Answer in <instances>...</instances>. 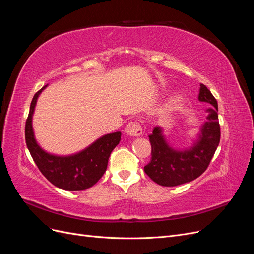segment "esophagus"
Here are the masks:
<instances>
[{
  "mask_svg": "<svg viewBox=\"0 0 254 254\" xmlns=\"http://www.w3.org/2000/svg\"><path fill=\"white\" fill-rule=\"evenodd\" d=\"M125 132L130 136H140L143 133L142 126L137 122H130L125 128Z\"/></svg>",
  "mask_w": 254,
  "mask_h": 254,
  "instance_id": "34e87169",
  "label": "esophagus"
}]
</instances>
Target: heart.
I'll use <instances>...</instances> for the list:
<instances>
[{
  "mask_svg": "<svg viewBox=\"0 0 254 254\" xmlns=\"http://www.w3.org/2000/svg\"><path fill=\"white\" fill-rule=\"evenodd\" d=\"M183 102H184V98H183V96H181V95L176 96V97L173 99V101L171 102V104H170V108H171L172 110L178 109V108H180V107L182 106Z\"/></svg>",
  "mask_w": 254,
  "mask_h": 254,
  "instance_id": "heart-1",
  "label": "heart"
}]
</instances>
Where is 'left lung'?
Here are the masks:
<instances>
[{
	"label": "left lung",
	"mask_w": 254,
	"mask_h": 254,
	"mask_svg": "<svg viewBox=\"0 0 254 254\" xmlns=\"http://www.w3.org/2000/svg\"><path fill=\"white\" fill-rule=\"evenodd\" d=\"M198 98L210 104L212 108L209 109L207 122L202 126L198 142L190 149L178 151L171 148L160 127H155L149 135L151 158L144 166V172L160 186L176 187L195 180L205 172L217 149L220 141L217 101L203 83L200 84Z\"/></svg>",
	"instance_id": "1"
}]
</instances>
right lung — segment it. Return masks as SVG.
<instances>
[{
  "label": "right lung",
  "instance_id": "obj_1",
  "mask_svg": "<svg viewBox=\"0 0 254 254\" xmlns=\"http://www.w3.org/2000/svg\"><path fill=\"white\" fill-rule=\"evenodd\" d=\"M45 87L34 95L25 123V141L30 156L45 178L59 189L81 190L93 187L105 174L110 153L121 141V132L106 134L73 156L58 157L45 152L37 144L32 127L37 98Z\"/></svg>",
  "mask_w": 254,
  "mask_h": 254
}]
</instances>
